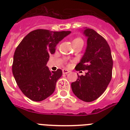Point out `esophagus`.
<instances>
[{"mask_svg":"<svg viewBox=\"0 0 130 130\" xmlns=\"http://www.w3.org/2000/svg\"><path fill=\"white\" fill-rule=\"evenodd\" d=\"M62 71H63V74H67V73H69V72H70L69 70H67V69H63V70H62Z\"/></svg>","mask_w":130,"mask_h":130,"instance_id":"34e87169","label":"esophagus"}]
</instances>
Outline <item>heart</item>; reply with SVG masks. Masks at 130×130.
Returning <instances> with one entry per match:
<instances>
[{"label": "heart", "mask_w": 130, "mask_h": 130, "mask_svg": "<svg viewBox=\"0 0 130 130\" xmlns=\"http://www.w3.org/2000/svg\"><path fill=\"white\" fill-rule=\"evenodd\" d=\"M77 43H83V40H82L81 38H75V39L73 40V44H77Z\"/></svg>", "instance_id": "1"}]
</instances>
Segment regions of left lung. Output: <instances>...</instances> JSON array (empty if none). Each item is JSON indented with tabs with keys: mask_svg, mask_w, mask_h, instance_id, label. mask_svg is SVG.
<instances>
[{
	"mask_svg": "<svg viewBox=\"0 0 130 130\" xmlns=\"http://www.w3.org/2000/svg\"><path fill=\"white\" fill-rule=\"evenodd\" d=\"M83 34L87 37L85 52L76 70H87L85 75H78L71 83L75 95L85 102H92L102 95L112 78L111 50L106 40L90 28H85Z\"/></svg>",
	"mask_w": 130,
	"mask_h": 130,
	"instance_id": "8db88e82",
	"label": "left lung"
}]
</instances>
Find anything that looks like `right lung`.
<instances>
[{
	"label": "right lung",
	"mask_w": 130,
	"mask_h": 130,
	"mask_svg": "<svg viewBox=\"0 0 130 130\" xmlns=\"http://www.w3.org/2000/svg\"><path fill=\"white\" fill-rule=\"evenodd\" d=\"M69 34L38 29L26 35L16 47L12 73L20 89L30 100L40 102L54 92L62 71L51 72L47 63L57 44Z\"/></svg>",
	"instance_id": "obj_1"
}]
</instances>
